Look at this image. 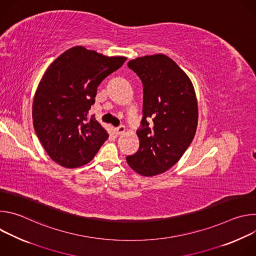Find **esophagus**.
<instances>
[{
  "instance_id": "obj_1",
  "label": "esophagus",
  "mask_w": 256,
  "mask_h": 256,
  "mask_svg": "<svg viewBox=\"0 0 256 256\" xmlns=\"http://www.w3.org/2000/svg\"><path fill=\"white\" fill-rule=\"evenodd\" d=\"M124 132H126V128H124V126H120L118 128H114V132H116V134H118V136L122 134Z\"/></svg>"
}]
</instances>
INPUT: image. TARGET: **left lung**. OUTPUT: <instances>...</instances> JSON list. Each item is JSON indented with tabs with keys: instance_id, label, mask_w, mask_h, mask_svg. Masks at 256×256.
<instances>
[{
	"instance_id": "8db88e82",
	"label": "left lung",
	"mask_w": 256,
	"mask_h": 256,
	"mask_svg": "<svg viewBox=\"0 0 256 256\" xmlns=\"http://www.w3.org/2000/svg\"><path fill=\"white\" fill-rule=\"evenodd\" d=\"M128 66L142 83V118L136 130L140 147L128 156L142 176L164 173L184 154L198 126V102L192 81L165 54L138 58Z\"/></svg>"
}]
</instances>
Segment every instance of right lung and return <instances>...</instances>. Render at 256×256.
<instances>
[{
	"label": "right lung",
	"instance_id": "add662e5",
	"mask_svg": "<svg viewBox=\"0 0 256 256\" xmlns=\"http://www.w3.org/2000/svg\"><path fill=\"white\" fill-rule=\"evenodd\" d=\"M126 60L75 46L46 70L33 99V126L46 153L60 166L89 163L108 138L94 116L89 118V109L99 84Z\"/></svg>",
	"mask_w": 256,
	"mask_h": 256
}]
</instances>
